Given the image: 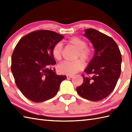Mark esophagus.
<instances>
[{
  "instance_id": "esophagus-1",
  "label": "esophagus",
  "mask_w": 132,
  "mask_h": 132,
  "mask_svg": "<svg viewBox=\"0 0 132 132\" xmlns=\"http://www.w3.org/2000/svg\"><path fill=\"white\" fill-rule=\"evenodd\" d=\"M67 78H68V79H69V78H72V77H73V75H67Z\"/></svg>"
}]
</instances>
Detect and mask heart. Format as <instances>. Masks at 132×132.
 Returning <instances> with one entry per match:
<instances>
[{"label": "heart", "instance_id": "heart-1", "mask_svg": "<svg viewBox=\"0 0 132 132\" xmlns=\"http://www.w3.org/2000/svg\"><path fill=\"white\" fill-rule=\"evenodd\" d=\"M68 43L69 45L73 46L77 50L75 59H81L85 62L90 60L92 54V50L91 47L87 46V43L85 40L78 37H72L68 41ZM62 53V44L60 43L55 44L52 49L53 57L57 61L61 60ZM82 61L77 60L72 62L64 61L59 64L58 69L62 74L73 75L83 69L84 63Z\"/></svg>", "mask_w": 132, "mask_h": 132}]
</instances>
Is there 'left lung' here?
Listing matches in <instances>:
<instances>
[{"instance_id":"1","label":"left lung","mask_w":132,"mask_h":132,"mask_svg":"<svg viewBox=\"0 0 132 132\" xmlns=\"http://www.w3.org/2000/svg\"><path fill=\"white\" fill-rule=\"evenodd\" d=\"M85 37L93 44L95 54L85 72L92 76L83 77L77 91L85 99L97 102L105 99L116 87L121 74L122 58L119 46L109 36L98 30L86 29Z\"/></svg>"}]
</instances>
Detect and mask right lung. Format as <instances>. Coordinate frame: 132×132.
Returning a JSON list of instances; mask_svg holds the SVG:
<instances>
[{
    "label": "right lung",
    "instance_id": "1",
    "mask_svg": "<svg viewBox=\"0 0 132 132\" xmlns=\"http://www.w3.org/2000/svg\"><path fill=\"white\" fill-rule=\"evenodd\" d=\"M63 36L49 30L30 32L19 40L11 57V71L16 85L24 96L40 103L57 94L66 75L55 73L52 55L55 44Z\"/></svg>",
    "mask_w": 132,
    "mask_h": 132
}]
</instances>
